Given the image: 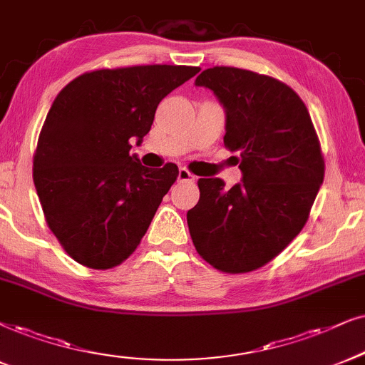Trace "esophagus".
<instances>
[{"label": "esophagus", "instance_id": "1", "mask_svg": "<svg viewBox=\"0 0 365 365\" xmlns=\"http://www.w3.org/2000/svg\"><path fill=\"white\" fill-rule=\"evenodd\" d=\"M178 180H180V182H195V175L188 172L187 168H180L178 170Z\"/></svg>", "mask_w": 365, "mask_h": 365}]
</instances>
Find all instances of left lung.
Returning <instances> with one entry per match:
<instances>
[{"label":"left lung","instance_id":"obj_1","mask_svg":"<svg viewBox=\"0 0 365 365\" xmlns=\"http://www.w3.org/2000/svg\"><path fill=\"white\" fill-rule=\"evenodd\" d=\"M225 108L224 145L239 155L242 182L224 190L200 178L198 204L187 212L197 252L215 269L239 274L274 259L307 224L324 182L320 140L292 87L237 67L197 77Z\"/></svg>","mask_w":365,"mask_h":365}]
</instances>
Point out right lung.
<instances>
[{"label":"right lung","instance_id":"1","mask_svg":"<svg viewBox=\"0 0 365 365\" xmlns=\"http://www.w3.org/2000/svg\"><path fill=\"white\" fill-rule=\"evenodd\" d=\"M200 71L190 66L98 68L55 98L34 155L45 220L63 251L91 269H110L140 246L178 167H143L129 155L160 101Z\"/></svg>","mask_w":365,"mask_h":365}]
</instances>
